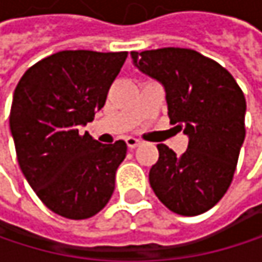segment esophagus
<instances>
[{"mask_svg":"<svg viewBox=\"0 0 262 262\" xmlns=\"http://www.w3.org/2000/svg\"><path fill=\"white\" fill-rule=\"evenodd\" d=\"M126 144H127L129 148H135V147H138L141 144V141L136 139V138H133V136H129V138H126Z\"/></svg>","mask_w":262,"mask_h":262,"instance_id":"1","label":"esophagus"}]
</instances>
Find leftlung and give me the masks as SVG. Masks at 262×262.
<instances>
[{"mask_svg":"<svg viewBox=\"0 0 262 262\" xmlns=\"http://www.w3.org/2000/svg\"><path fill=\"white\" fill-rule=\"evenodd\" d=\"M135 67L165 88L168 117L188 135L182 156L158 144L148 181L179 215H199L220 202L234 179L246 136V98L232 74L189 48L132 51Z\"/></svg>","mask_w":262,"mask_h":262,"instance_id":"left-lung-1","label":"left lung"}]
</instances>
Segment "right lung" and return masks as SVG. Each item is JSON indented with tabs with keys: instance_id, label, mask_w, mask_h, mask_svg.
<instances>
[{
	"instance_id": "right-lung-1",
	"label": "right lung",
	"mask_w": 262,
	"mask_h": 262,
	"mask_svg": "<svg viewBox=\"0 0 262 262\" xmlns=\"http://www.w3.org/2000/svg\"><path fill=\"white\" fill-rule=\"evenodd\" d=\"M126 59L127 51H59L30 67L15 89L10 130L21 171L57 215L89 219L112 197L127 145L79 130L104 106Z\"/></svg>"
}]
</instances>
